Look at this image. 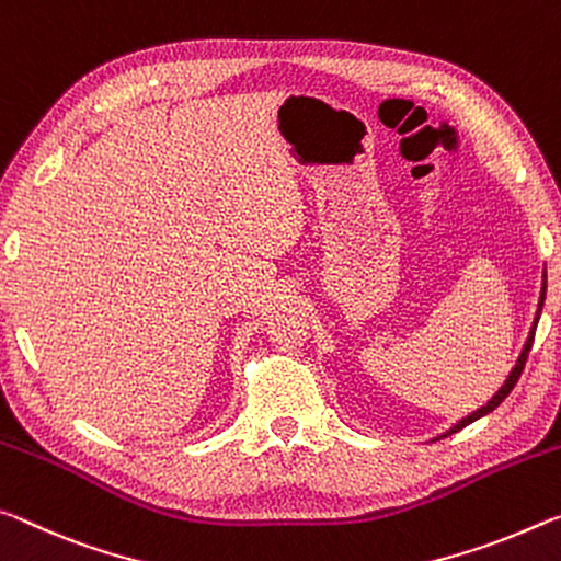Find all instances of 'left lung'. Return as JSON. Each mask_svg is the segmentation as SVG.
<instances>
[{
    "mask_svg": "<svg viewBox=\"0 0 561 561\" xmlns=\"http://www.w3.org/2000/svg\"><path fill=\"white\" fill-rule=\"evenodd\" d=\"M545 293H547V286L541 288V298H539V310H541V306H545ZM537 320H539V313H537ZM537 320H535V325H531V333H529V337H527V345H525V351H522V355H519V360H517V365H514V370L510 373V378H507V382L502 385L500 388V392L494 394V398L488 402V405L484 408H480L477 412H472L470 417H465L460 425H455L453 430H449L447 435H453V433H457V430H462V427H467L470 425V422H474V420H480L482 415H488V412H492L494 408H500L502 402H504V398H507V394L512 392V388L514 385H517V380H519V375H522V370H525V363H527V357H529V351H531V343H535V330H537Z\"/></svg>",
    "mask_w": 561,
    "mask_h": 561,
    "instance_id": "left-lung-1",
    "label": "left lung"
}]
</instances>
